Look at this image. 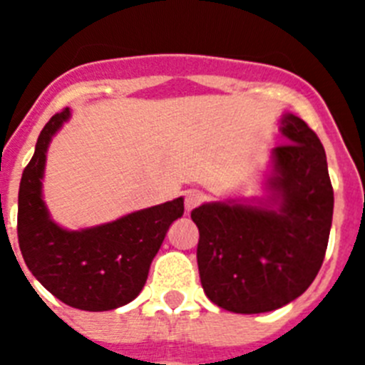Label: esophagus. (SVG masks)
I'll list each match as a JSON object with an SVG mask.
<instances>
[{"instance_id": "esophagus-1", "label": "esophagus", "mask_w": 365, "mask_h": 365, "mask_svg": "<svg viewBox=\"0 0 365 365\" xmlns=\"http://www.w3.org/2000/svg\"><path fill=\"white\" fill-rule=\"evenodd\" d=\"M205 201V195H202L199 190H188V192L185 193V208L186 212H192L193 208H197L201 202Z\"/></svg>"}]
</instances>
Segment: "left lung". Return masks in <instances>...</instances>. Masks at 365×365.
<instances>
[{
	"label": "left lung",
	"instance_id": "8db88e82",
	"mask_svg": "<svg viewBox=\"0 0 365 365\" xmlns=\"http://www.w3.org/2000/svg\"><path fill=\"white\" fill-rule=\"evenodd\" d=\"M279 131L287 144L270 151L263 197L212 201L192 212L205 294L237 314L276 311L302 296L327 250L334 193L324 146L292 113H283Z\"/></svg>",
	"mask_w": 365,
	"mask_h": 365
}]
</instances>
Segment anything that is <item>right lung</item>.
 Wrapping results in <instances>:
<instances>
[{
	"instance_id": "obj_1",
	"label": "right lung",
	"mask_w": 365,
	"mask_h": 365,
	"mask_svg": "<svg viewBox=\"0 0 365 365\" xmlns=\"http://www.w3.org/2000/svg\"><path fill=\"white\" fill-rule=\"evenodd\" d=\"M69 118L66 108L45 124L24 170L18 193L19 250L32 276L60 302L82 311H113L140 294L168 228L185 214V199L96 227H60L43 201V175L51 140Z\"/></svg>"
}]
</instances>
